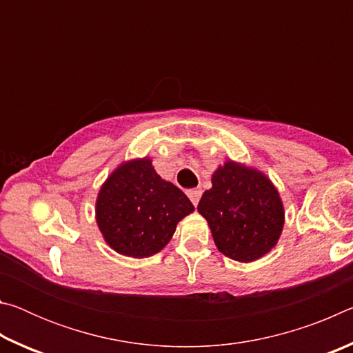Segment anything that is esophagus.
Segmentation results:
<instances>
[{
	"mask_svg": "<svg viewBox=\"0 0 353 353\" xmlns=\"http://www.w3.org/2000/svg\"><path fill=\"white\" fill-rule=\"evenodd\" d=\"M201 194H202V191H201L199 188H194V190H188V191H187V196L190 198V201L193 202L194 207L198 205V202H199V199H201Z\"/></svg>",
	"mask_w": 353,
	"mask_h": 353,
	"instance_id": "obj_1",
	"label": "esophagus"
}]
</instances>
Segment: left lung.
Returning <instances> with one entry per match:
<instances>
[{
	"label": "left lung",
	"instance_id": "obj_1",
	"mask_svg": "<svg viewBox=\"0 0 353 353\" xmlns=\"http://www.w3.org/2000/svg\"><path fill=\"white\" fill-rule=\"evenodd\" d=\"M213 187L198 210L208 221L216 248L238 261H254L276 246L283 229V205L270 179L227 162L212 177Z\"/></svg>",
	"mask_w": 353,
	"mask_h": 353
}]
</instances>
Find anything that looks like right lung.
Instances as JSON below:
<instances>
[{"label":"right lung","instance_id":"add662e5","mask_svg":"<svg viewBox=\"0 0 353 353\" xmlns=\"http://www.w3.org/2000/svg\"><path fill=\"white\" fill-rule=\"evenodd\" d=\"M193 204L154 171L151 160L124 163L107 179L97 201V221L107 244L129 256H149L163 249Z\"/></svg>","mask_w":353,"mask_h":353}]
</instances>
